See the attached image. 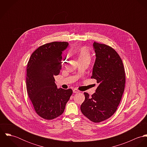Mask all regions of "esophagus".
I'll list each match as a JSON object with an SVG mask.
<instances>
[{
	"mask_svg": "<svg viewBox=\"0 0 147 147\" xmlns=\"http://www.w3.org/2000/svg\"><path fill=\"white\" fill-rule=\"evenodd\" d=\"M73 92H74V93H80V90H79L78 89H76V88H75L74 90H73Z\"/></svg>",
	"mask_w": 147,
	"mask_h": 147,
	"instance_id": "34e87169",
	"label": "esophagus"
}]
</instances>
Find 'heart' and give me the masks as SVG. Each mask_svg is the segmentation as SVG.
Returning <instances> with one entry per match:
<instances>
[{
  "label": "heart",
  "mask_w": 147,
  "mask_h": 147,
  "mask_svg": "<svg viewBox=\"0 0 147 147\" xmlns=\"http://www.w3.org/2000/svg\"><path fill=\"white\" fill-rule=\"evenodd\" d=\"M79 61H88L89 62L91 60V53L90 50L86 47H80L78 52Z\"/></svg>",
  "instance_id": "b5f03b06"
}]
</instances>
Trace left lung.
Instances as JSON below:
<instances>
[{"label":"left lung","mask_w":147,"mask_h":147,"mask_svg":"<svg viewBox=\"0 0 147 147\" xmlns=\"http://www.w3.org/2000/svg\"><path fill=\"white\" fill-rule=\"evenodd\" d=\"M93 48L96 58L91 78L96 79L98 86L91 96L84 92L80 109L89 120L98 123L117 111L125 90L126 75L122 61L113 48L96 42Z\"/></svg>","instance_id":"1"}]
</instances>
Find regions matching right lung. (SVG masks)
<instances>
[{"instance_id": "obj_1", "label": "right lung", "mask_w": 147, "mask_h": 147, "mask_svg": "<svg viewBox=\"0 0 147 147\" xmlns=\"http://www.w3.org/2000/svg\"><path fill=\"white\" fill-rule=\"evenodd\" d=\"M67 42L44 44L31 55L26 67V89L36 113L42 118L51 120L64 112L72 94L71 89H58L54 76L62 68V51Z\"/></svg>"}]
</instances>
